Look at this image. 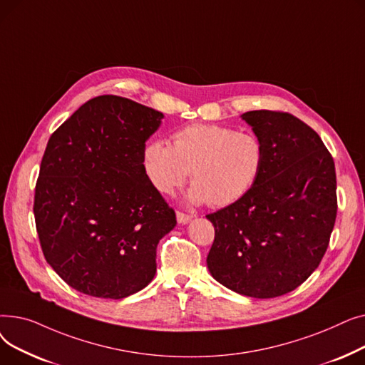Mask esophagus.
I'll list each match as a JSON object with an SVG mask.
<instances>
[{
  "mask_svg": "<svg viewBox=\"0 0 365 365\" xmlns=\"http://www.w3.org/2000/svg\"><path fill=\"white\" fill-rule=\"evenodd\" d=\"M176 216H178V222H179V223H182V225L187 223L190 219H192V216L187 215V213H183V212H178V213H176Z\"/></svg>",
  "mask_w": 365,
  "mask_h": 365,
  "instance_id": "obj_1",
  "label": "esophagus"
}]
</instances>
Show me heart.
Returning <instances> with one entry per match:
<instances>
[{
    "label": "heart",
    "instance_id": "heart-1",
    "mask_svg": "<svg viewBox=\"0 0 365 365\" xmlns=\"http://www.w3.org/2000/svg\"><path fill=\"white\" fill-rule=\"evenodd\" d=\"M263 164V145L253 133L216 124H189L173 134V146L153 140L145 149L150 182L164 194L180 186L190 171L189 200L226 207L255 185Z\"/></svg>",
    "mask_w": 365,
    "mask_h": 365
}]
</instances>
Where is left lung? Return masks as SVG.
I'll use <instances>...</instances> for the list:
<instances>
[{
    "mask_svg": "<svg viewBox=\"0 0 365 365\" xmlns=\"http://www.w3.org/2000/svg\"><path fill=\"white\" fill-rule=\"evenodd\" d=\"M263 145L250 190L207 219L215 241L207 256L213 278L240 294L290 293L321 263L337 215L334 160L318 133L282 110L242 115Z\"/></svg>",
    "mask_w": 365,
    "mask_h": 365,
    "instance_id": "obj_1",
    "label": "left lung"
}]
</instances>
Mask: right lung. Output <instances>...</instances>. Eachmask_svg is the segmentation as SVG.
Listing matches in <instances>:
<instances>
[{"instance_id":"right-lung-1","label":"right lung","mask_w":365,"mask_h":365,"mask_svg":"<svg viewBox=\"0 0 365 365\" xmlns=\"http://www.w3.org/2000/svg\"><path fill=\"white\" fill-rule=\"evenodd\" d=\"M163 113L105 94L48 139L34 216L47 263L80 293L123 299L157 272V245L176 213L145 170V143Z\"/></svg>"}]
</instances>
